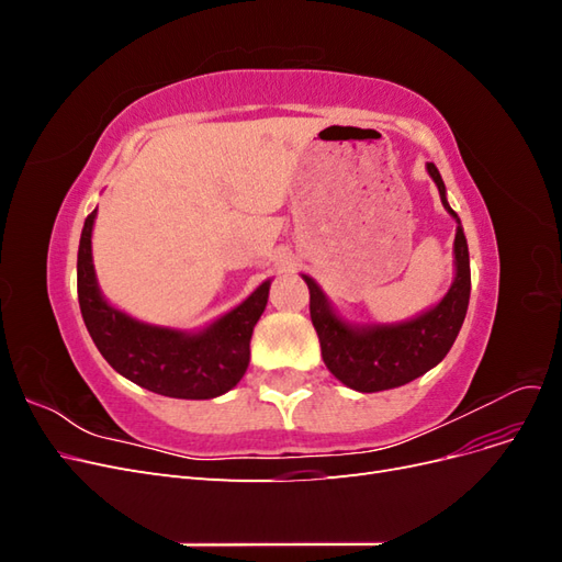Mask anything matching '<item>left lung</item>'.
Listing matches in <instances>:
<instances>
[{"mask_svg": "<svg viewBox=\"0 0 562 562\" xmlns=\"http://www.w3.org/2000/svg\"><path fill=\"white\" fill-rule=\"evenodd\" d=\"M427 171L438 184L443 206L457 217L446 201V184L440 180L438 168L427 164ZM454 283L431 312L407 323H398V326L375 328L347 326L330 310L321 288L310 277H304L310 285V314L321 342L323 363L328 366L333 375L356 391L372 394V391L413 382L443 361L459 328H462L471 295L469 246L462 227H457L454 234Z\"/></svg>", "mask_w": 562, "mask_h": 562, "instance_id": "8db88e82", "label": "left lung"}]
</instances>
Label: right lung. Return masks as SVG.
<instances>
[{"label":"right lung","mask_w":562,"mask_h":562,"mask_svg":"<svg viewBox=\"0 0 562 562\" xmlns=\"http://www.w3.org/2000/svg\"><path fill=\"white\" fill-rule=\"evenodd\" d=\"M95 211L81 229L77 252L79 310L103 359L126 380L171 398H215L236 386L250 361V335L269 297L265 281L244 304L196 335L145 326L103 300L91 262Z\"/></svg>","instance_id":"add662e5"}]
</instances>
